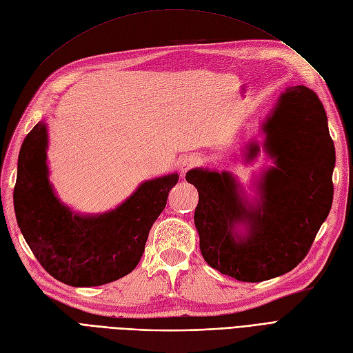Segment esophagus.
Masks as SVG:
<instances>
[{
	"label": "esophagus",
	"mask_w": 353,
	"mask_h": 353,
	"mask_svg": "<svg viewBox=\"0 0 353 353\" xmlns=\"http://www.w3.org/2000/svg\"><path fill=\"white\" fill-rule=\"evenodd\" d=\"M200 163H201L200 157H196V154H188V157L181 159V163H179L181 174L184 175L187 171H190L191 168H194V166H196V165H200Z\"/></svg>",
	"instance_id": "34e87169"
}]
</instances>
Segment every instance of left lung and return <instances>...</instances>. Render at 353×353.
<instances>
[{"label":"left lung","mask_w":353,"mask_h":353,"mask_svg":"<svg viewBox=\"0 0 353 353\" xmlns=\"http://www.w3.org/2000/svg\"><path fill=\"white\" fill-rule=\"evenodd\" d=\"M262 149L272 161L252 179V191L229 171L194 168L185 179L199 191L194 223L205 262L243 283L294 270L312 246L333 201L334 145L316 92L288 87L263 120ZM261 152L249 140L243 161Z\"/></svg>","instance_id":"obj_1"}]
</instances>
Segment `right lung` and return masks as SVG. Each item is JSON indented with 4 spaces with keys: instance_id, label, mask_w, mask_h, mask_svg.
<instances>
[{
    "instance_id": "right-lung-1",
    "label": "right lung",
    "mask_w": 353,
    "mask_h": 353,
    "mask_svg": "<svg viewBox=\"0 0 353 353\" xmlns=\"http://www.w3.org/2000/svg\"><path fill=\"white\" fill-rule=\"evenodd\" d=\"M48 143V124L41 120L21 145L14 187L17 224L36 259L70 287H98L130 274L179 175L143 181L116 208L81 214L63 204L53 190Z\"/></svg>"
}]
</instances>
